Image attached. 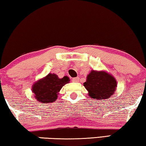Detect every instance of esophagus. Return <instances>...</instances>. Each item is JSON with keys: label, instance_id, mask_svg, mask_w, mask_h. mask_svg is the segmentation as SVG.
I'll list each match as a JSON object with an SVG mask.
<instances>
[{"label": "esophagus", "instance_id": "34e87169", "mask_svg": "<svg viewBox=\"0 0 146 146\" xmlns=\"http://www.w3.org/2000/svg\"><path fill=\"white\" fill-rule=\"evenodd\" d=\"M79 80H80V78L78 77L72 78V82H79Z\"/></svg>", "mask_w": 146, "mask_h": 146}]
</instances>
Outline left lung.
I'll return each instance as SVG.
<instances>
[{
  "label": "left lung",
  "mask_w": 146,
  "mask_h": 146,
  "mask_svg": "<svg viewBox=\"0 0 146 146\" xmlns=\"http://www.w3.org/2000/svg\"><path fill=\"white\" fill-rule=\"evenodd\" d=\"M84 86L88 91V95L95 100L108 99L117 88V81L106 71L92 70L87 76Z\"/></svg>",
  "instance_id": "8db88e82"
}]
</instances>
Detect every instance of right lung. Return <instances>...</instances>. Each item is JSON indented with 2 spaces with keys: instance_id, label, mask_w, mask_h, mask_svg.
Here are the masks:
<instances>
[{
  "instance_id": "obj_1",
  "label": "right lung",
  "mask_w": 146,
  "mask_h": 146,
  "mask_svg": "<svg viewBox=\"0 0 146 146\" xmlns=\"http://www.w3.org/2000/svg\"><path fill=\"white\" fill-rule=\"evenodd\" d=\"M70 82L68 76L59 78L55 74H48L32 86L35 98L42 103L53 102L57 99L60 89Z\"/></svg>"
}]
</instances>
